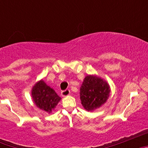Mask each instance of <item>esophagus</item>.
<instances>
[{
  "label": "esophagus",
  "mask_w": 148,
  "mask_h": 148,
  "mask_svg": "<svg viewBox=\"0 0 148 148\" xmlns=\"http://www.w3.org/2000/svg\"><path fill=\"white\" fill-rule=\"evenodd\" d=\"M70 94V90H65L61 92V95H62V97H66V96L69 95Z\"/></svg>",
  "instance_id": "esophagus-1"
}]
</instances>
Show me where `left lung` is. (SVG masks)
<instances>
[{
  "label": "left lung",
  "instance_id": "left-lung-1",
  "mask_svg": "<svg viewBox=\"0 0 148 148\" xmlns=\"http://www.w3.org/2000/svg\"><path fill=\"white\" fill-rule=\"evenodd\" d=\"M110 94L109 84L95 75H87L80 88V99L84 108L92 112L107 102Z\"/></svg>",
  "mask_w": 148,
  "mask_h": 148
}]
</instances>
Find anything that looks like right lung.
Listing matches in <instances>:
<instances>
[{"label":"right lung","mask_w":148,"mask_h":148,"mask_svg":"<svg viewBox=\"0 0 148 148\" xmlns=\"http://www.w3.org/2000/svg\"><path fill=\"white\" fill-rule=\"evenodd\" d=\"M32 99L38 108L51 113L61 98L43 79L37 82L32 88Z\"/></svg>","instance_id":"1"}]
</instances>
